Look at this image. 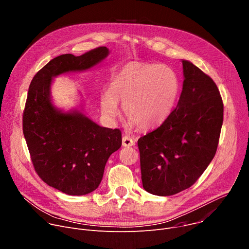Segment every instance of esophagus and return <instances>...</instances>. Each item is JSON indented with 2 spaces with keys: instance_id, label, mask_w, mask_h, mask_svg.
<instances>
[{
  "instance_id": "esophagus-1",
  "label": "esophagus",
  "mask_w": 249,
  "mask_h": 249,
  "mask_svg": "<svg viewBox=\"0 0 249 249\" xmlns=\"http://www.w3.org/2000/svg\"><path fill=\"white\" fill-rule=\"evenodd\" d=\"M135 145V141L129 136H124L122 138V146L123 147H132Z\"/></svg>"
}]
</instances>
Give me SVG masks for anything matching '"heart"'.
I'll list each match as a JSON object with an SVG mask.
<instances>
[{"label":"heart","instance_id":"heart-1","mask_svg":"<svg viewBox=\"0 0 249 249\" xmlns=\"http://www.w3.org/2000/svg\"><path fill=\"white\" fill-rule=\"evenodd\" d=\"M179 90L178 78L170 68L130 62L114 75L109 91L101 94V112L113 119L119 113L118 103H122L130 122L140 129H152L169 116Z\"/></svg>","mask_w":249,"mask_h":249}]
</instances>
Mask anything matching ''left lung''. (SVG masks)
<instances>
[{
	"instance_id": "left-lung-1",
	"label": "left lung",
	"mask_w": 249,
	"mask_h": 249,
	"mask_svg": "<svg viewBox=\"0 0 249 249\" xmlns=\"http://www.w3.org/2000/svg\"><path fill=\"white\" fill-rule=\"evenodd\" d=\"M183 85L176 107L163 123L138 140L144 189L170 196L192 186L217 152L224 119L218 87L182 60Z\"/></svg>"
}]
</instances>
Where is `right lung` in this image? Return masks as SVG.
<instances>
[{
	"mask_svg": "<svg viewBox=\"0 0 249 249\" xmlns=\"http://www.w3.org/2000/svg\"><path fill=\"white\" fill-rule=\"evenodd\" d=\"M108 54L102 46L81 56H58L33 77L28 89L22 128L33 166L45 183L68 195H86L98 187L122 138L120 130L93 122L82 106L69 111L57 107L52 82L66 73L88 71Z\"/></svg>",
	"mask_w": 249,
	"mask_h": 249,
	"instance_id": "right-lung-1",
	"label": "right lung"
}]
</instances>
